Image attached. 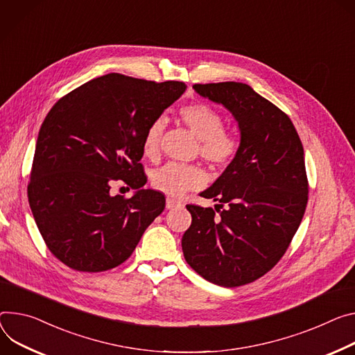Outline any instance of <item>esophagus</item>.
I'll return each mask as SVG.
<instances>
[{"instance_id": "34e87169", "label": "esophagus", "mask_w": 355, "mask_h": 355, "mask_svg": "<svg viewBox=\"0 0 355 355\" xmlns=\"http://www.w3.org/2000/svg\"><path fill=\"white\" fill-rule=\"evenodd\" d=\"M166 207H167L168 209H174V208H178V207H182V204H181L180 201H177V200L168 197L167 201H166Z\"/></svg>"}]
</instances>
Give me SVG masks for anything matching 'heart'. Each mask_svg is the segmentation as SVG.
Returning a JSON list of instances; mask_svg holds the SVG:
<instances>
[{"mask_svg":"<svg viewBox=\"0 0 355 355\" xmlns=\"http://www.w3.org/2000/svg\"><path fill=\"white\" fill-rule=\"evenodd\" d=\"M178 116L198 137V153L209 167L219 170L232 163L239 151V140L232 130L223 125V117L215 107L202 102L189 103L178 110ZM164 127L163 119H155L147 127L143 137V154L147 158L154 159L158 155ZM204 181L205 175L200 167L175 163L163 166L151 177L153 187L170 197H178L189 189H196Z\"/></svg>","mask_w":355,"mask_h":355,"instance_id":"heart-1","label":"heart"}]
</instances>
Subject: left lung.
Segmentation results:
<instances>
[{
  "mask_svg": "<svg viewBox=\"0 0 355 355\" xmlns=\"http://www.w3.org/2000/svg\"><path fill=\"white\" fill-rule=\"evenodd\" d=\"M192 87L234 114L241 146L227 170L201 192L219 202L215 209L187 205L192 220L182 252L205 280L238 287L272 270L299 230L309 200L303 144L288 116L250 86Z\"/></svg>",
  "mask_w": 355,
  "mask_h": 355,
  "instance_id": "obj_1",
  "label": "left lung"
}]
</instances>
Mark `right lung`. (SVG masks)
<instances>
[{"instance_id":"obj_1","label":"right lung","mask_w":355,"mask_h":355,"mask_svg":"<svg viewBox=\"0 0 355 355\" xmlns=\"http://www.w3.org/2000/svg\"><path fill=\"white\" fill-rule=\"evenodd\" d=\"M182 82L109 73L60 98L37 140L28 201L51 253L73 270L105 272L132 256L166 197L144 189L147 127L185 92ZM117 180L137 191L114 196Z\"/></svg>"}]
</instances>
